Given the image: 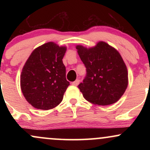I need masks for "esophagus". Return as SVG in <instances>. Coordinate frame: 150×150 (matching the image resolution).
Segmentation results:
<instances>
[{
    "label": "esophagus",
    "instance_id": "esophagus-1",
    "mask_svg": "<svg viewBox=\"0 0 150 150\" xmlns=\"http://www.w3.org/2000/svg\"><path fill=\"white\" fill-rule=\"evenodd\" d=\"M79 83H80V80H76L75 81H74V82H72V85L74 86H77L79 85Z\"/></svg>",
    "mask_w": 150,
    "mask_h": 150
}]
</instances>
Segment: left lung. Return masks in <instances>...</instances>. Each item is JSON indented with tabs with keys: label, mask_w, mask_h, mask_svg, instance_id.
I'll return each mask as SVG.
<instances>
[{
	"label": "left lung",
	"mask_w": 150,
	"mask_h": 150,
	"mask_svg": "<svg viewBox=\"0 0 150 150\" xmlns=\"http://www.w3.org/2000/svg\"><path fill=\"white\" fill-rule=\"evenodd\" d=\"M87 75L78 88L87 101L99 106L116 103L128 87V70L116 49L104 42L92 48L76 46Z\"/></svg>",
	"instance_id": "left-lung-1"
}]
</instances>
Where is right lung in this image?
Listing matches in <instances>:
<instances>
[{
  "instance_id": "obj_1",
  "label": "right lung",
  "mask_w": 150,
  "mask_h": 150,
  "mask_svg": "<svg viewBox=\"0 0 150 150\" xmlns=\"http://www.w3.org/2000/svg\"><path fill=\"white\" fill-rule=\"evenodd\" d=\"M66 47L48 42L35 49L22 68L20 86L26 100L34 108L52 109L63 100L70 85L63 59Z\"/></svg>"
}]
</instances>
